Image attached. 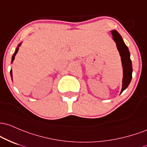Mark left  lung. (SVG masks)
<instances>
[{
	"mask_svg": "<svg viewBox=\"0 0 147 147\" xmlns=\"http://www.w3.org/2000/svg\"><path fill=\"white\" fill-rule=\"evenodd\" d=\"M113 34V39L116 43L117 50L119 52L121 57V64L123 68V79H122V87H121V93L123 92L129 85L132 79V73H133V67L131 57H130V52L128 48L125 44L122 37L119 33L115 30L110 31Z\"/></svg>",
	"mask_w": 147,
	"mask_h": 147,
	"instance_id": "1",
	"label": "left lung"
}]
</instances>
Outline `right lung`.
<instances>
[{"label": "right lung", "mask_w": 147, "mask_h": 147, "mask_svg": "<svg viewBox=\"0 0 147 147\" xmlns=\"http://www.w3.org/2000/svg\"><path fill=\"white\" fill-rule=\"evenodd\" d=\"M21 45V43H20V44H19V45H18L17 48H16V49L15 52H14V53L13 54L12 57H11V63H12L13 61H14V58H15V55H16V53H18V51H19V47H20ZM10 76H11V80H12V71H11V69L10 70Z\"/></svg>", "instance_id": "obj_1"}]
</instances>
